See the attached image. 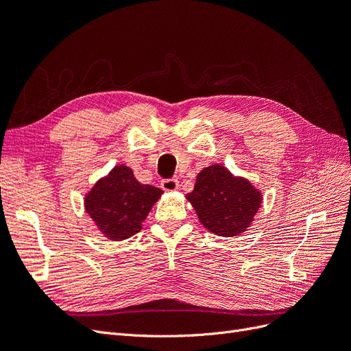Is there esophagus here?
I'll return each instance as SVG.
<instances>
[{
    "label": "esophagus",
    "mask_w": 351,
    "mask_h": 351,
    "mask_svg": "<svg viewBox=\"0 0 351 351\" xmlns=\"http://www.w3.org/2000/svg\"><path fill=\"white\" fill-rule=\"evenodd\" d=\"M178 182L174 178H168V180H164V182L161 183V187L162 190H165V192H176V190L178 189Z\"/></svg>",
    "instance_id": "34e87169"
}]
</instances>
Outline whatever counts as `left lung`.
<instances>
[{
	"mask_svg": "<svg viewBox=\"0 0 351 351\" xmlns=\"http://www.w3.org/2000/svg\"><path fill=\"white\" fill-rule=\"evenodd\" d=\"M186 199L210 232L234 237L247 231L261 208L262 193L247 178L234 176L221 164L205 167Z\"/></svg>",
	"mask_w": 351,
	"mask_h": 351,
	"instance_id": "left-lung-1",
	"label": "left lung"
}]
</instances>
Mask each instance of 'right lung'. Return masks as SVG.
I'll return each instance as SVG.
<instances>
[{"label":"right lung","mask_w":351,"mask_h":351,"mask_svg":"<svg viewBox=\"0 0 351 351\" xmlns=\"http://www.w3.org/2000/svg\"><path fill=\"white\" fill-rule=\"evenodd\" d=\"M162 193L161 189L137 182L130 167L119 164L92 186L83 205L104 237L121 241L142 230Z\"/></svg>","instance_id":"add662e5"}]
</instances>
